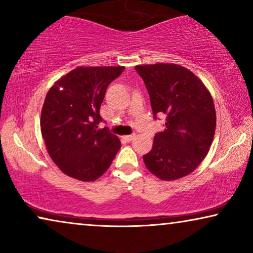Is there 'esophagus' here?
Instances as JSON below:
<instances>
[{"instance_id": "1", "label": "esophagus", "mask_w": 253, "mask_h": 253, "mask_svg": "<svg viewBox=\"0 0 253 253\" xmlns=\"http://www.w3.org/2000/svg\"><path fill=\"white\" fill-rule=\"evenodd\" d=\"M123 138H124V139H126V141H131V140H133L134 138H136V134H127V136H124Z\"/></svg>"}]
</instances>
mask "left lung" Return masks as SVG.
<instances>
[{
  "label": "left lung",
  "mask_w": 253,
  "mask_h": 253,
  "mask_svg": "<svg viewBox=\"0 0 253 253\" xmlns=\"http://www.w3.org/2000/svg\"><path fill=\"white\" fill-rule=\"evenodd\" d=\"M150 94L154 119L165 115L166 129L155 134L143 159L162 181L191 174L209 153L216 126L213 99L197 76L172 63L134 67Z\"/></svg>",
  "instance_id": "8db88e82"
}]
</instances>
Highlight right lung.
<instances>
[{"label": "right lung", "instance_id": "1", "mask_svg": "<svg viewBox=\"0 0 253 253\" xmlns=\"http://www.w3.org/2000/svg\"><path fill=\"white\" fill-rule=\"evenodd\" d=\"M124 67H78L48 91L40 127L48 154L65 175L92 182L106 172L121 148L119 137L102 122L106 89Z\"/></svg>", "mask_w": 253, "mask_h": 253}]
</instances>
